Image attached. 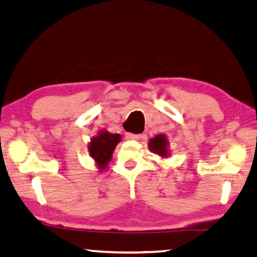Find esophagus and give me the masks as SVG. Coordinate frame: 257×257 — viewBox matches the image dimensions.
<instances>
[{"label":"esophagus","mask_w":257,"mask_h":257,"mask_svg":"<svg viewBox=\"0 0 257 257\" xmlns=\"http://www.w3.org/2000/svg\"><path fill=\"white\" fill-rule=\"evenodd\" d=\"M142 138L141 134H133V133H126L125 139L126 140H140Z\"/></svg>","instance_id":"obj_1"}]
</instances>
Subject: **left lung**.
Masks as SVG:
<instances>
[{"label":"left lung","mask_w":257,"mask_h":257,"mask_svg":"<svg viewBox=\"0 0 257 257\" xmlns=\"http://www.w3.org/2000/svg\"><path fill=\"white\" fill-rule=\"evenodd\" d=\"M167 146H168V141H167V138L163 134H160L155 136V138L152 139L149 141V149L152 150L153 153L159 154L160 156H167L168 155V149H167Z\"/></svg>","instance_id":"obj_1"}]
</instances>
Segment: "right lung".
I'll list each match as a JSON object with an SVG mask.
<instances>
[{
  "mask_svg": "<svg viewBox=\"0 0 257 257\" xmlns=\"http://www.w3.org/2000/svg\"><path fill=\"white\" fill-rule=\"evenodd\" d=\"M121 141V135L101 132L100 135L91 139L89 143V154L97 162L98 168L104 169L111 159L112 150Z\"/></svg>",
  "mask_w": 257,
  "mask_h": 257,
  "instance_id": "right-lung-1",
  "label": "right lung"
}]
</instances>
